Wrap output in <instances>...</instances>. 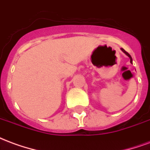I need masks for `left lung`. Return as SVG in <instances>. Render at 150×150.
Here are the masks:
<instances>
[{
    "mask_svg": "<svg viewBox=\"0 0 150 150\" xmlns=\"http://www.w3.org/2000/svg\"><path fill=\"white\" fill-rule=\"evenodd\" d=\"M121 50H122L123 52L125 53V54H127V55L129 56V59H130V62H132V57H131V55H130V54H129V53H128V52H126L125 50L123 49V48H121Z\"/></svg>",
    "mask_w": 150,
    "mask_h": 150,
    "instance_id": "8db88e82",
    "label": "left lung"
}]
</instances>
